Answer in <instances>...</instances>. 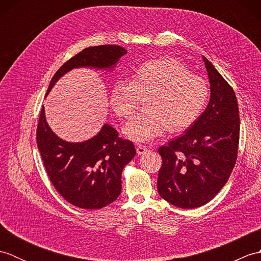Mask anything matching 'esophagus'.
Segmentation results:
<instances>
[{
  "mask_svg": "<svg viewBox=\"0 0 261 261\" xmlns=\"http://www.w3.org/2000/svg\"><path fill=\"white\" fill-rule=\"evenodd\" d=\"M147 151H148V147H146V146L139 145L137 147V153L138 154H143V153H146Z\"/></svg>",
  "mask_w": 261,
  "mask_h": 261,
  "instance_id": "esophagus-1",
  "label": "esophagus"
}]
</instances>
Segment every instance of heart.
<instances>
[{
    "mask_svg": "<svg viewBox=\"0 0 261 261\" xmlns=\"http://www.w3.org/2000/svg\"><path fill=\"white\" fill-rule=\"evenodd\" d=\"M145 95L146 109L123 126V135L136 142L150 141L166 129L177 132L190 127L206 105L208 86L177 58H154L136 66L130 82L113 83L111 109L118 118L126 119Z\"/></svg>",
    "mask_w": 261,
    "mask_h": 261,
    "instance_id": "heart-1",
    "label": "heart"
}]
</instances>
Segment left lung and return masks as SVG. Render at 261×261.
<instances>
[{"label":"left lung","mask_w":261,"mask_h":261,"mask_svg":"<svg viewBox=\"0 0 261 261\" xmlns=\"http://www.w3.org/2000/svg\"><path fill=\"white\" fill-rule=\"evenodd\" d=\"M211 97L202 115L185 135L162 146L157 190L180 208L208 203L226 184L234 168L240 136L239 108L233 88L203 57Z\"/></svg>","instance_id":"1"}]
</instances>
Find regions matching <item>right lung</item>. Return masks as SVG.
Masks as SVG:
<instances>
[{
	"label": "right lung",
	"instance_id": "1",
	"mask_svg": "<svg viewBox=\"0 0 261 261\" xmlns=\"http://www.w3.org/2000/svg\"><path fill=\"white\" fill-rule=\"evenodd\" d=\"M126 54L123 47H88L67 60L50 81L47 94L60 77L79 67L112 69ZM37 145L51 184L68 203L86 210L102 208L121 193V174L136 156L135 145L104 124L84 142H67L49 127L42 107L37 127Z\"/></svg>",
	"mask_w": 261,
	"mask_h": 261
}]
</instances>
